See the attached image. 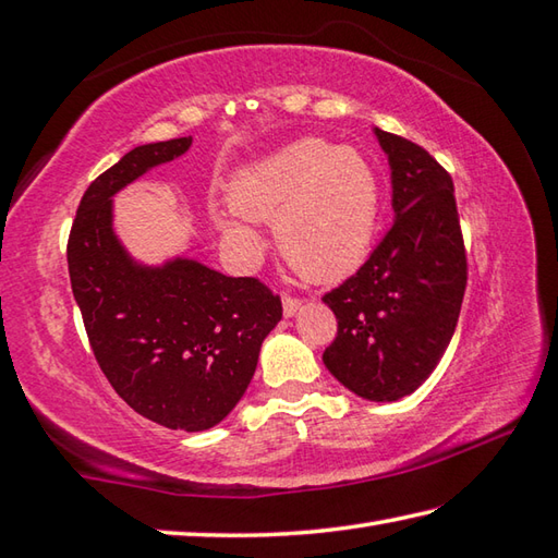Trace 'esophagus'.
I'll list each match as a JSON object with an SVG mask.
<instances>
[{
	"label": "esophagus",
	"mask_w": 558,
	"mask_h": 558,
	"mask_svg": "<svg viewBox=\"0 0 558 558\" xmlns=\"http://www.w3.org/2000/svg\"><path fill=\"white\" fill-rule=\"evenodd\" d=\"M300 307H302L300 298H292V294H286V298H282V312H286V316H294Z\"/></svg>",
	"instance_id": "esophagus-1"
}]
</instances>
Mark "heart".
Here are the masks:
<instances>
[{"label": "heart", "instance_id": "b5f03b06", "mask_svg": "<svg viewBox=\"0 0 558 558\" xmlns=\"http://www.w3.org/2000/svg\"><path fill=\"white\" fill-rule=\"evenodd\" d=\"M234 210H217L222 234L246 251L260 239L251 220H276L282 258L307 280L345 278L373 246L379 217V183L353 147L300 140L254 163L232 185Z\"/></svg>", "mask_w": 558, "mask_h": 558}]
</instances>
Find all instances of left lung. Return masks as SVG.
Wrapping results in <instances>:
<instances>
[{
    "label": "left lung",
    "mask_w": 558,
    "mask_h": 558,
    "mask_svg": "<svg viewBox=\"0 0 558 558\" xmlns=\"http://www.w3.org/2000/svg\"><path fill=\"white\" fill-rule=\"evenodd\" d=\"M375 135L397 217L357 272L322 298L338 322L324 365L357 397L397 401L430 377L452 341L466 251L450 173L416 142Z\"/></svg>",
    "instance_id": "obj_1"
}]
</instances>
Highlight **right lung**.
<instances>
[{
    "label": "right lung",
    "mask_w": 558,
    "mask_h": 558,
    "mask_svg": "<svg viewBox=\"0 0 558 558\" xmlns=\"http://www.w3.org/2000/svg\"><path fill=\"white\" fill-rule=\"evenodd\" d=\"M191 137L130 149L76 207L68 266L86 336L130 409L171 430H207L244 397L280 294L198 260L137 266L113 234V195L147 169L189 151Z\"/></svg>",
    "instance_id": "1"
}]
</instances>
